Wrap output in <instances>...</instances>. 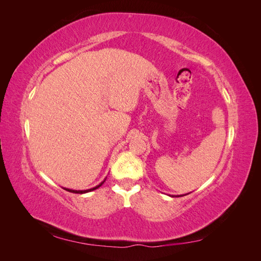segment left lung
Returning <instances> with one entry per match:
<instances>
[{
    "label": "left lung",
    "instance_id": "obj_1",
    "mask_svg": "<svg viewBox=\"0 0 261 261\" xmlns=\"http://www.w3.org/2000/svg\"><path fill=\"white\" fill-rule=\"evenodd\" d=\"M185 195H187V194H185ZM185 195H178V196H171V197H181V196H185Z\"/></svg>",
    "mask_w": 261,
    "mask_h": 261
}]
</instances>
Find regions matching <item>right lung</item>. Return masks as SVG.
Returning <instances> with one entry per match:
<instances>
[{"label": "right lung", "mask_w": 261, "mask_h": 261, "mask_svg": "<svg viewBox=\"0 0 261 261\" xmlns=\"http://www.w3.org/2000/svg\"><path fill=\"white\" fill-rule=\"evenodd\" d=\"M106 179H107V178H105L103 180H102L99 185L94 186V187H92V188H90V189H85V191H75V189H69V188H64V189H66V191H67V192H69V193H74V194H85V193H89V192H92V191H94V189L99 188V187H100L102 184L105 183Z\"/></svg>", "instance_id": "right-lung-1"}]
</instances>
